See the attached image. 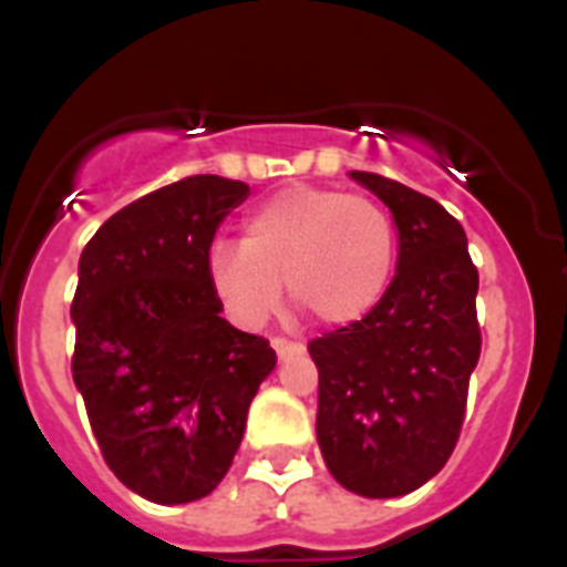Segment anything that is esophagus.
Masks as SVG:
<instances>
[{
	"instance_id": "1",
	"label": "esophagus",
	"mask_w": 567,
	"mask_h": 567,
	"mask_svg": "<svg viewBox=\"0 0 567 567\" xmlns=\"http://www.w3.org/2000/svg\"><path fill=\"white\" fill-rule=\"evenodd\" d=\"M272 349H275V354H278V360H287V358H292V354L307 352V349H303V343H295V340H287V338H272Z\"/></svg>"
}]
</instances>
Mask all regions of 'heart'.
I'll use <instances>...</instances> for the list:
<instances>
[{"mask_svg":"<svg viewBox=\"0 0 567 567\" xmlns=\"http://www.w3.org/2000/svg\"><path fill=\"white\" fill-rule=\"evenodd\" d=\"M398 267L392 215L365 195L323 187L275 193L244 218L238 244L215 240L207 255L213 292L240 327H260L280 303L329 329L352 327L389 292Z\"/></svg>","mask_w":567,"mask_h":567,"instance_id":"1","label":"heart"}]
</instances>
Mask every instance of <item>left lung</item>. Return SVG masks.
Returning <instances> with one entry per match:
<instances>
[{"label": "left lung", "mask_w": 567, "mask_h": 567, "mask_svg": "<svg viewBox=\"0 0 567 567\" xmlns=\"http://www.w3.org/2000/svg\"><path fill=\"white\" fill-rule=\"evenodd\" d=\"M389 207L398 272L363 320L309 343L318 365V445L360 497H403L452 457L480 360L477 267L457 218L374 173H349Z\"/></svg>", "instance_id": "obj_1"}]
</instances>
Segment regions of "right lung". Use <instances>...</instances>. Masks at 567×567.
<instances>
[{
  "mask_svg": "<svg viewBox=\"0 0 567 567\" xmlns=\"http://www.w3.org/2000/svg\"><path fill=\"white\" fill-rule=\"evenodd\" d=\"M249 187L189 175L127 204L79 258L73 383L115 477L138 497H207L233 465L269 340L229 327L213 292L215 229Z\"/></svg>",
  "mask_w": 567,
  "mask_h": 567,
  "instance_id": "1",
  "label": "right lung"
}]
</instances>
